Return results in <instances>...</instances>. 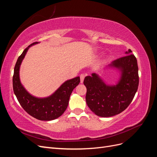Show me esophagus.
<instances>
[{"mask_svg":"<svg viewBox=\"0 0 157 157\" xmlns=\"http://www.w3.org/2000/svg\"><path fill=\"white\" fill-rule=\"evenodd\" d=\"M85 74L82 73L80 75V83H83V81H84V79L85 78Z\"/></svg>","mask_w":157,"mask_h":157,"instance_id":"34e87169","label":"esophagus"}]
</instances>
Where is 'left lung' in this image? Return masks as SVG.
<instances>
[{"label":"left lung","instance_id":"obj_1","mask_svg":"<svg viewBox=\"0 0 157 157\" xmlns=\"http://www.w3.org/2000/svg\"><path fill=\"white\" fill-rule=\"evenodd\" d=\"M132 50L125 52L124 57L108 65V67L119 70L121 77L115 85H108L96 73L84 78L87 91L86 101L96 115L110 117L118 115L130 105L138 88V67Z\"/></svg>","mask_w":157,"mask_h":157}]
</instances>
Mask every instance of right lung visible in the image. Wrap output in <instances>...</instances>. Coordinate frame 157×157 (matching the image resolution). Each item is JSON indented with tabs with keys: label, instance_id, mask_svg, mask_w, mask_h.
Instances as JSON below:
<instances>
[{
	"label": "right lung",
	"instance_id": "obj_1",
	"mask_svg": "<svg viewBox=\"0 0 157 157\" xmlns=\"http://www.w3.org/2000/svg\"><path fill=\"white\" fill-rule=\"evenodd\" d=\"M37 43L34 42L27 47L18 58L14 67L13 90L19 103L28 114L40 121H52L59 117L66 110L71 93L80 83V77L66 80L48 97L41 98L32 96L21 83L20 68L27 50L31 46Z\"/></svg>",
	"mask_w": 157,
	"mask_h": 157
}]
</instances>
